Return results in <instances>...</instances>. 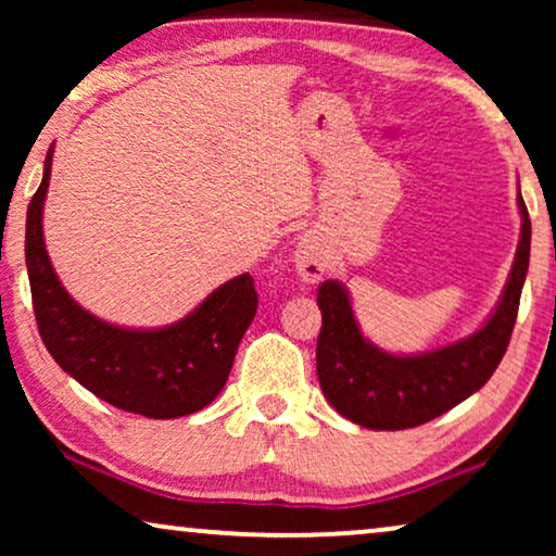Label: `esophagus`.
Instances as JSON below:
<instances>
[{
	"label": "esophagus",
	"instance_id": "34e87169",
	"mask_svg": "<svg viewBox=\"0 0 556 556\" xmlns=\"http://www.w3.org/2000/svg\"><path fill=\"white\" fill-rule=\"evenodd\" d=\"M293 263L303 283H318L321 280L326 270V255L316 235H303L293 250Z\"/></svg>",
	"mask_w": 556,
	"mask_h": 556
}]
</instances>
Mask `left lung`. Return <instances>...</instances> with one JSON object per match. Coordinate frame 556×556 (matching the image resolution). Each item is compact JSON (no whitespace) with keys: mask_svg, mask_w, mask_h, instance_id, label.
<instances>
[{"mask_svg":"<svg viewBox=\"0 0 556 556\" xmlns=\"http://www.w3.org/2000/svg\"><path fill=\"white\" fill-rule=\"evenodd\" d=\"M521 238L506 288L481 329L422 354H390L364 339L349 291L339 280L318 286L321 333L316 371L339 415L369 430H405L435 420L489 382L504 359L529 270L531 219L521 192Z\"/></svg>","mask_w":556,"mask_h":556,"instance_id":"8db88e82","label":"left lung"}]
</instances>
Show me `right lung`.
Returning <instances> with one entry per match:
<instances>
[{
    "instance_id": "1",
    "label": "right lung",
    "mask_w": 556,
    "mask_h": 556,
    "mask_svg": "<svg viewBox=\"0 0 556 556\" xmlns=\"http://www.w3.org/2000/svg\"><path fill=\"white\" fill-rule=\"evenodd\" d=\"M52 147L27 207L25 261L40 337L63 371L109 405L154 420L200 413L223 392L257 293L250 273L215 288L192 314L162 329H126L80 306L60 283L42 235Z\"/></svg>"
}]
</instances>
